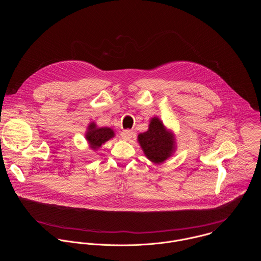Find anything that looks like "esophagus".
<instances>
[{
	"label": "esophagus",
	"mask_w": 261,
	"mask_h": 261,
	"mask_svg": "<svg viewBox=\"0 0 261 261\" xmlns=\"http://www.w3.org/2000/svg\"><path fill=\"white\" fill-rule=\"evenodd\" d=\"M121 136L123 139L125 140H129L130 138H132L133 136V132L131 130H124L122 133H121Z\"/></svg>",
	"instance_id": "esophagus-1"
}]
</instances>
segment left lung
<instances>
[{"label": "left lung", "mask_w": 261, "mask_h": 261, "mask_svg": "<svg viewBox=\"0 0 261 261\" xmlns=\"http://www.w3.org/2000/svg\"><path fill=\"white\" fill-rule=\"evenodd\" d=\"M137 139L146 158L156 164L163 163L175 151L173 133L156 117L151 119L148 130L140 133Z\"/></svg>", "instance_id": "1"}]
</instances>
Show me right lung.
I'll use <instances>...</instances> for the list:
<instances>
[{
  "instance_id": "obj_1",
  "label": "right lung",
  "mask_w": 261,
  "mask_h": 261,
  "mask_svg": "<svg viewBox=\"0 0 261 261\" xmlns=\"http://www.w3.org/2000/svg\"><path fill=\"white\" fill-rule=\"evenodd\" d=\"M115 136V131L108 127L98 128L94 122L88 126L86 138L92 150H97L103 143Z\"/></svg>"
}]
</instances>
